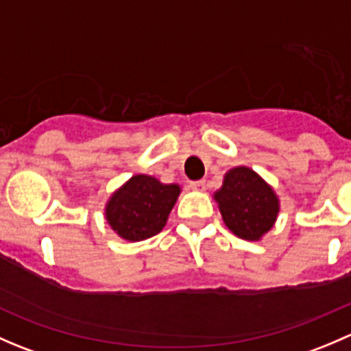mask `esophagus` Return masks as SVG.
<instances>
[{"instance_id": "esophagus-1", "label": "esophagus", "mask_w": 351, "mask_h": 351, "mask_svg": "<svg viewBox=\"0 0 351 351\" xmlns=\"http://www.w3.org/2000/svg\"><path fill=\"white\" fill-rule=\"evenodd\" d=\"M190 189H192V190H205V182H204V180L190 182Z\"/></svg>"}]
</instances>
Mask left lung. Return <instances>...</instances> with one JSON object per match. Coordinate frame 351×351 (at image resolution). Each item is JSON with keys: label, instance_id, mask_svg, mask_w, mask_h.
Wrapping results in <instances>:
<instances>
[{"label": "left lung", "instance_id": "1", "mask_svg": "<svg viewBox=\"0 0 351 351\" xmlns=\"http://www.w3.org/2000/svg\"><path fill=\"white\" fill-rule=\"evenodd\" d=\"M226 226L239 238L256 241L274 226L278 198L274 190L250 168L231 169L215 193Z\"/></svg>", "mask_w": 351, "mask_h": 351}]
</instances>
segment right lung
<instances>
[{
    "label": "right lung",
    "instance_id": "obj_1",
    "mask_svg": "<svg viewBox=\"0 0 351 351\" xmlns=\"http://www.w3.org/2000/svg\"><path fill=\"white\" fill-rule=\"evenodd\" d=\"M178 195V185H162L153 176L136 175L110 198L107 221L127 241H143L165 228Z\"/></svg>",
    "mask_w": 351,
    "mask_h": 351
}]
</instances>
